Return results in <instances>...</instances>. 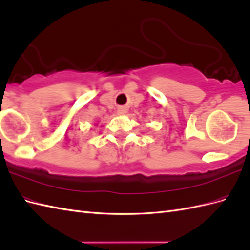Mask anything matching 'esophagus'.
Listing matches in <instances>:
<instances>
[{"instance_id": "1", "label": "esophagus", "mask_w": 250, "mask_h": 250, "mask_svg": "<svg viewBox=\"0 0 250 250\" xmlns=\"http://www.w3.org/2000/svg\"><path fill=\"white\" fill-rule=\"evenodd\" d=\"M117 111H118V115H125V113L127 112L126 108H124V107H120Z\"/></svg>"}]
</instances>
